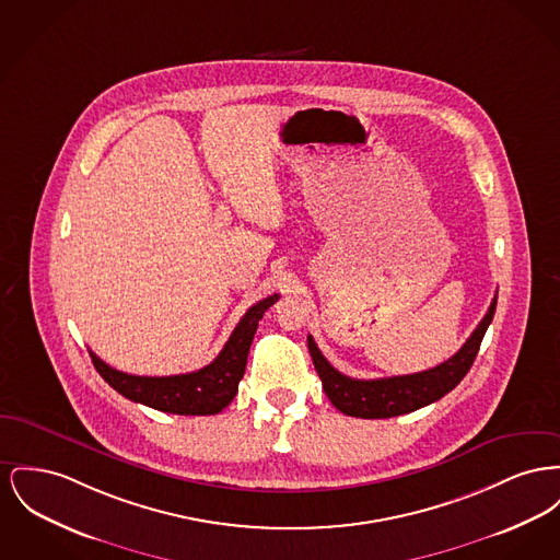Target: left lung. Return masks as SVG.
Returning a JSON list of instances; mask_svg holds the SVG:
<instances>
[{"instance_id":"8db88e82","label":"left lung","mask_w":560,"mask_h":560,"mask_svg":"<svg viewBox=\"0 0 560 560\" xmlns=\"http://www.w3.org/2000/svg\"><path fill=\"white\" fill-rule=\"evenodd\" d=\"M494 306L497 298H493L489 313L482 317L478 328L471 331V336L451 360L429 368L425 372L406 376H389L374 381H358L345 376L322 355L311 334L306 342L315 370L324 383V392L340 412L360 419H389L429 406L459 385L478 355L485 331L493 322Z\"/></svg>"}]
</instances>
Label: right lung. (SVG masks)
I'll return each instance as SVG.
<instances>
[{"label":"right lung","instance_id":"obj_1","mask_svg":"<svg viewBox=\"0 0 560 560\" xmlns=\"http://www.w3.org/2000/svg\"><path fill=\"white\" fill-rule=\"evenodd\" d=\"M277 300L279 294H272L256 302L236 324L220 355L197 372L175 376H135L101 362L93 351L91 358L103 381L127 399L171 415H218L236 395L258 322Z\"/></svg>","mask_w":560,"mask_h":560}]
</instances>
